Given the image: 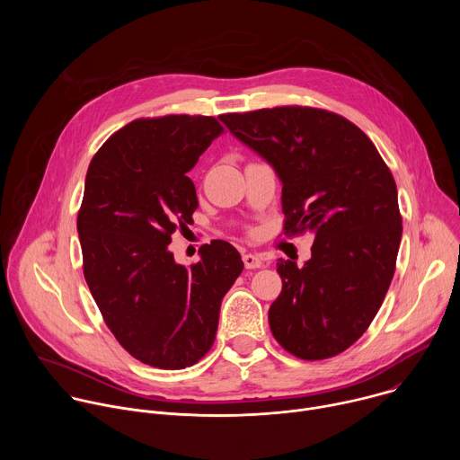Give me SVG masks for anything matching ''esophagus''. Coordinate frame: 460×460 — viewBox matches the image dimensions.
<instances>
[{"label": "esophagus", "instance_id": "34e87169", "mask_svg": "<svg viewBox=\"0 0 460 460\" xmlns=\"http://www.w3.org/2000/svg\"><path fill=\"white\" fill-rule=\"evenodd\" d=\"M242 260H243L245 270H258V268H261V260L256 254L245 252V254H242Z\"/></svg>", "mask_w": 460, "mask_h": 460}]
</instances>
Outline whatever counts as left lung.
Returning <instances> with one entry per match:
<instances>
[{
  "label": "left lung",
  "instance_id": "obj_1",
  "mask_svg": "<svg viewBox=\"0 0 460 460\" xmlns=\"http://www.w3.org/2000/svg\"><path fill=\"white\" fill-rule=\"evenodd\" d=\"M220 119L279 174L284 234H314L302 268L279 260L273 337L304 360L346 351L366 333L395 273L402 217L391 171L355 123L330 111L286 105Z\"/></svg>",
  "mask_w": 460,
  "mask_h": 460
}]
</instances>
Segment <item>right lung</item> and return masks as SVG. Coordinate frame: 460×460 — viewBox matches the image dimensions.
<instances>
[{
    "label": "right lung",
    "instance_id": "add662e5",
    "mask_svg": "<svg viewBox=\"0 0 460 460\" xmlns=\"http://www.w3.org/2000/svg\"><path fill=\"white\" fill-rule=\"evenodd\" d=\"M224 127L169 114L127 123L94 155L78 213L84 277L116 341L137 360L183 369L213 346L220 304L243 270L224 240L180 266L172 233L199 208L187 172Z\"/></svg>",
    "mask_w": 460,
    "mask_h": 460
}]
</instances>
